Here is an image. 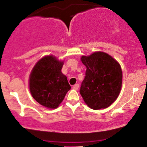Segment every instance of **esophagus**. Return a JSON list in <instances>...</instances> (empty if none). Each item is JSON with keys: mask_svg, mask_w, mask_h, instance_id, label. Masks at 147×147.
I'll list each match as a JSON object with an SVG mask.
<instances>
[{"mask_svg": "<svg viewBox=\"0 0 147 147\" xmlns=\"http://www.w3.org/2000/svg\"><path fill=\"white\" fill-rule=\"evenodd\" d=\"M72 89H75V90H77L79 88V84H76L74 86H72Z\"/></svg>", "mask_w": 147, "mask_h": 147, "instance_id": "1", "label": "esophagus"}]
</instances>
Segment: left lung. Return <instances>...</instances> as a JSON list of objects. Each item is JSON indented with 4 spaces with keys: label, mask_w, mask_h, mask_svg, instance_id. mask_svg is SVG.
Listing matches in <instances>:
<instances>
[{
    "label": "left lung",
    "mask_w": 147,
    "mask_h": 147,
    "mask_svg": "<svg viewBox=\"0 0 147 147\" xmlns=\"http://www.w3.org/2000/svg\"><path fill=\"white\" fill-rule=\"evenodd\" d=\"M81 60L86 67L85 78L79 90L84 102L94 110L108 108L120 92L122 84L120 65L103 52L82 56Z\"/></svg>",
    "instance_id": "1"
}]
</instances>
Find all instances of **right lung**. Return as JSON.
<instances>
[{
    "label": "right lung",
    "mask_w": 147,
    "mask_h": 147,
    "mask_svg": "<svg viewBox=\"0 0 147 147\" xmlns=\"http://www.w3.org/2000/svg\"><path fill=\"white\" fill-rule=\"evenodd\" d=\"M63 61L52 55L45 56L34 66L29 86L33 98L50 109H57L70 90L66 76L61 72Z\"/></svg>",
    "instance_id": "1"
}]
</instances>
